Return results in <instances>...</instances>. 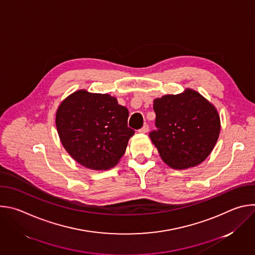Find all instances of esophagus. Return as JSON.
Returning <instances> with one entry per match:
<instances>
[{
  "label": "esophagus",
  "instance_id": "1",
  "mask_svg": "<svg viewBox=\"0 0 255 255\" xmlns=\"http://www.w3.org/2000/svg\"><path fill=\"white\" fill-rule=\"evenodd\" d=\"M148 130H149V127H148V125H146L145 124L141 129H139L138 131L140 132V133H147L148 132Z\"/></svg>",
  "mask_w": 255,
  "mask_h": 255
}]
</instances>
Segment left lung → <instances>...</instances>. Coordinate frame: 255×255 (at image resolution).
Returning a JSON list of instances; mask_svg holds the SVG:
<instances>
[{
    "instance_id": "8db88e82",
    "label": "left lung",
    "mask_w": 255,
    "mask_h": 255,
    "mask_svg": "<svg viewBox=\"0 0 255 255\" xmlns=\"http://www.w3.org/2000/svg\"><path fill=\"white\" fill-rule=\"evenodd\" d=\"M156 130L149 133L161 159L174 169L203 162L220 134L216 108L198 92L187 89L153 101Z\"/></svg>"
}]
</instances>
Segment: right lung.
Here are the masks:
<instances>
[{"instance_id": "add662e5", "label": "right lung", "mask_w": 255, "mask_h": 255, "mask_svg": "<svg viewBox=\"0 0 255 255\" xmlns=\"http://www.w3.org/2000/svg\"><path fill=\"white\" fill-rule=\"evenodd\" d=\"M128 116L116 98L80 90L61 102L55 123L72 158L87 168L105 170L119 162L135 132L127 126Z\"/></svg>"}]
</instances>
